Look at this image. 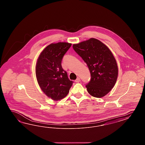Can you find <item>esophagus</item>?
Here are the masks:
<instances>
[{"instance_id":"obj_1","label":"esophagus","mask_w":145,"mask_h":145,"mask_svg":"<svg viewBox=\"0 0 145 145\" xmlns=\"http://www.w3.org/2000/svg\"><path fill=\"white\" fill-rule=\"evenodd\" d=\"M80 81H81V79H80V78H78H78H76V79L75 80V82H77V83H78L79 82H80Z\"/></svg>"}]
</instances>
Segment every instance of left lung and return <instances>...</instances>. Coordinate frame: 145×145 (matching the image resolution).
<instances>
[{
	"label": "left lung",
	"mask_w": 145,
	"mask_h": 145,
	"mask_svg": "<svg viewBox=\"0 0 145 145\" xmlns=\"http://www.w3.org/2000/svg\"><path fill=\"white\" fill-rule=\"evenodd\" d=\"M73 48L90 71L91 80L85 85L88 93L97 98L106 95L115 84L118 76L116 61L110 50L94 38L73 44Z\"/></svg>",
	"instance_id": "1"
}]
</instances>
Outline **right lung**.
<instances>
[{
    "label": "right lung",
    "mask_w": 145,
    "mask_h": 145,
    "mask_svg": "<svg viewBox=\"0 0 145 145\" xmlns=\"http://www.w3.org/2000/svg\"><path fill=\"white\" fill-rule=\"evenodd\" d=\"M72 44L51 43L43 50L37 60L35 74L40 87L44 94L54 101L67 95L73 82L61 65L64 54Z\"/></svg>",
    "instance_id": "add662e5"
}]
</instances>
